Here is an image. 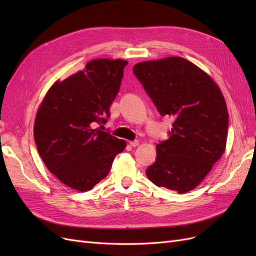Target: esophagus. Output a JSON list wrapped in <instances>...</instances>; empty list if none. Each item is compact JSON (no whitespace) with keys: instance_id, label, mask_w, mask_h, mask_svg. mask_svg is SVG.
Masks as SVG:
<instances>
[{"instance_id":"1","label":"esophagus","mask_w":256,"mask_h":256,"mask_svg":"<svg viewBox=\"0 0 256 256\" xmlns=\"http://www.w3.org/2000/svg\"><path fill=\"white\" fill-rule=\"evenodd\" d=\"M130 145L132 146V147H136V146L140 145V142H138V140H134V141H130Z\"/></svg>"}]
</instances>
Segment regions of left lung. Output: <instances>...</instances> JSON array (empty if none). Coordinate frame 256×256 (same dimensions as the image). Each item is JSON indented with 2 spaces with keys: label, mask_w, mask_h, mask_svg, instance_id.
<instances>
[{
  "label": "left lung",
  "mask_w": 256,
  "mask_h": 256,
  "mask_svg": "<svg viewBox=\"0 0 256 256\" xmlns=\"http://www.w3.org/2000/svg\"><path fill=\"white\" fill-rule=\"evenodd\" d=\"M134 74L159 113L174 118L146 175L158 187L191 191L226 152L228 113L222 92L210 76L180 56L141 62Z\"/></svg>",
  "instance_id": "left-lung-1"
}]
</instances>
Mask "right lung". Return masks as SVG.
<instances>
[{
  "label": "right lung",
  "mask_w": 256,
  "mask_h": 256,
  "mask_svg": "<svg viewBox=\"0 0 256 256\" xmlns=\"http://www.w3.org/2000/svg\"><path fill=\"white\" fill-rule=\"evenodd\" d=\"M127 64L120 58L90 60L83 72L54 82L38 108L34 122L38 152L67 187L92 189L125 150V141L95 127L110 118Z\"/></svg>",
  "instance_id": "add662e5"
}]
</instances>
